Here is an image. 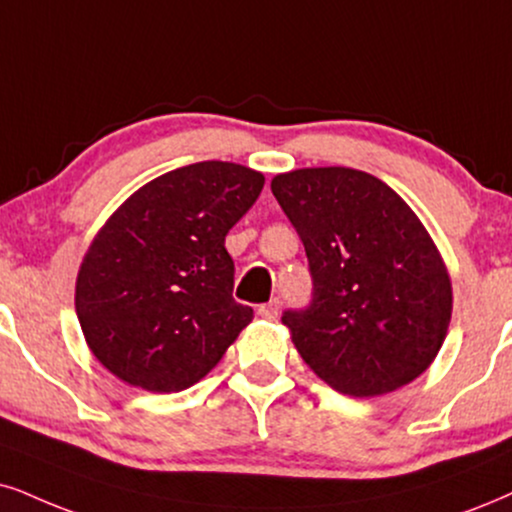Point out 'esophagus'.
<instances>
[{
    "label": "esophagus",
    "mask_w": 512,
    "mask_h": 512,
    "mask_svg": "<svg viewBox=\"0 0 512 512\" xmlns=\"http://www.w3.org/2000/svg\"><path fill=\"white\" fill-rule=\"evenodd\" d=\"M277 313H280V301H277V299L258 306V315H261V318H266V320L277 318Z\"/></svg>",
    "instance_id": "1"
}]
</instances>
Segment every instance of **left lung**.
<instances>
[{"instance_id":"8db88e82","label":"left lung","mask_w":512,"mask_h":512,"mask_svg":"<svg viewBox=\"0 0 512 512\" xmlns=\"http://www.w3.org/2000/svg\"><path fill=\"white\" fill-rule=\"evenodd\" d=\"M313 280L306 308L282 313L315 375L342 394L413 382L444 344L451 280L437 246L399 194L353 168H301L270 182Z\"/></svg>"}]
</instances>
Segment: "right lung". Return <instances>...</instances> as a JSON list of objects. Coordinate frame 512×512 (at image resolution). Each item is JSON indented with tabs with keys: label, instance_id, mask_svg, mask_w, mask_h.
I'll return each mask as SVG.
<instances>
[{
	"label": "right lung",
	"instance_id": "add662e5",
	"mask_svg": "<svg viewBox=\"0 0 512 512\" xmlns=\"http://www.w3.org/2000/svg\"><path fill=\"white\" fill-rule=\"evenodd\" d=\"M256 170L189 163L137 189L85 254L75 311L106 370L132 387L182 391L208 375L254 318L232 299L225 235L256 204Z\"/></svg>",
	"mask_w": 512,
	"mask_h": 512
}]
</instances>
